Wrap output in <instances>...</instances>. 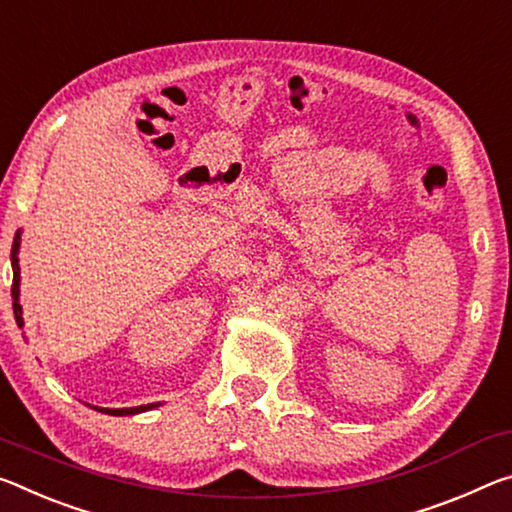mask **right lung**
<instances>
[{
    "label": "right lung",
    "instance_id": "1",
    "mask_svg": "<svg viewBox=\"0 0 512 512\" xmlns=\"http://www.w3.org/2000/svg\"><path fill=\"white\" fill-rule=\"evenodd\" d=\"M22 237V230L15 232V239H13V248H11V269H13V287H11V296H13V314H15V323H18V328L24 326V319H22V305H20V239ZM161 403H148V405H136V408H97V405H91L93 410L97 412H104V415H113V417H127V415H139V412L145 410H152V408H159Z\"/></svg>",
    "mask_w": 512,
    "mask_h": 512
}]
</instances>
